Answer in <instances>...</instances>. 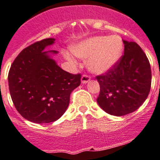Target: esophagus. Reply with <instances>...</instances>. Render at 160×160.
<instances>
[{
	"mask_svg": "<svg viewBox=\"0 0 160 160\" xmlns=\"http://www.w3.org/2000/svg\"><path fill=\"white\" fill-rule=\"evenodd\" d=\"M89 81H90V77L89 76H88V75H83L82 77L81 82L82 84H86V83H88Z\"/></svg>",
	"mask_w": 160,
	"mask_h": 160,
	"instance_id": "34e87169",
	"label": "esophagus"
}]
</instances>
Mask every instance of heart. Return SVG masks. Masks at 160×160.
<instances>
[{
    "instance_id": "1",
    "label": "heart",
    "mask_w": 160,
    "mask_h": 160,
    "mask_svg": "<svg viewBox=\"0 0 160 160\" xmlns=\"http://www.w3.org/2000/svg\"><path fill=\"white\" fill-rule=\"evenodd\" d=\"M72 53L82 59H88V68L96 74L109 72L118 64L123 52V43L118 36H96L86 38L73 45ZM66 59L72 61L68 54Z\"/></svg>"
}]
</instances>
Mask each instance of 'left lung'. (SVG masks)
<instances>
[{
  "label": "left lung",
  "mask_w": 160,
  "mask_h": 160,
  "mask_svg": "<svg viewBox=\"0 0 160 160\" xmlns=\"http://www.w3.org/2000/svg\"><path fill=\"white\" fill-rule=\"evenodd\" d=\"M124 55L105 75L97 76L101 87L97 103L106 113L122 116L136 111L150 93L151 69L142 48L122 40Z\"/></svg>",
  "instance_id": "1"
}]
</instances>
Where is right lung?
<instances>
[{
	"label": "right lung",
	"mask_w": 160,
	"mask_h": 160,
	"mask_svg": "<svg viewBox=\"0 0 160 160\" xmlns=\"http://www.w3.org/2000/svg\"><path fill=\"white\" fill-rule=\"evenodd\" d=\"M55 38L35 42L21 51L10 67L8 82L18 112L35 123L59 119L69 105L71 92L81 84V75L63 70L53 59L56 51H46Z\"/></svg>",
	"instance_id": "1"
}]
</instances>
